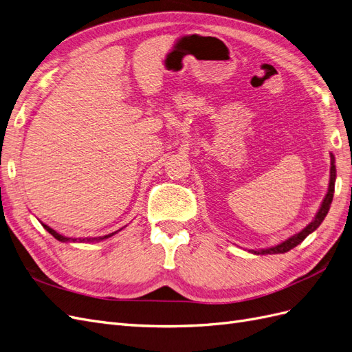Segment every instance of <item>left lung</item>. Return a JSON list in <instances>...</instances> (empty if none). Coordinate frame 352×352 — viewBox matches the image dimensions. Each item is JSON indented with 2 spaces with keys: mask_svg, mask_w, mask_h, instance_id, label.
<instances>
[{
  "mask_svg": "<svg viewBox=\"0 0 352 352\" xmlns=\"http://www.w3.org/2000/svg\"><path fill=\"white\" fill-rule=\"evenodd\" d=\"M335 180H336V167H335V157L333 154H330V180H329V189H327V194L322 202V207L320 210L317 211V214L314 217V220L308 225L307 228H304L300 233H296L292 238L283 241L282 243L276 245V247L272 248H265L261 251H251L254 254H283L287 252L289 250L295 248L298 243H301L308 235H310L311 232H314L318 226L322 225V221L324 220L327 211L330 208V204H332V199H333V192H335Z\"/></svg>",
  "mask_w": 352,
  "mask_h": 352,
  "instance_id": "1",
  "label": "left lung"
}]
</instances>
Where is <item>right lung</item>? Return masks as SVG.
Returning a JSON list of instances; mask_svg holds the SVG:
<instances>
[{"label":"right lung","mask_w":352,"mask_h":352,"mask_svg":"<svg viewBox=\"0 0 352 352\" xmlns=\"http://www.w3.org/2000/svg\"><path fill=\"white\" fill-rule=\"evenodd\" d=\"M42 226H44V229L48 232V233H51L52 236H54L57 241H60V242H94V241H102V239H107V238H110V236H113L114 233H117V232H113V233H110V235H105V236H98V238H67V236H63V235H60L58 232H56L54 229H51L50 226H47V225H44V223H42Z\"/></svg>","instance_id":"add662e5"}]
</instances>
